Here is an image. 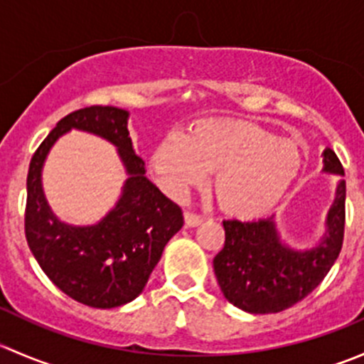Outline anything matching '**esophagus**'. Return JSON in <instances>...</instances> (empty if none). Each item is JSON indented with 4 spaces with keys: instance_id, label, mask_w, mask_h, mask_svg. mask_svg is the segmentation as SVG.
<instances>
[{
    "instance_id": "34e87169",
    "label": "esophagus",
    "mask_w": 364,
    "mask_h": 364,
    "mask_svg": "<svg viewBox=\"0 0 364 364\" xmlns=\"http://www.w3.org/2000/svg\"><path fill=\"white\" fill-rule=\"evenodd\" d=\"M203 222H204L203 216L193 215V213H185V225L190 227V229H192V227H199Z\"/></svg>"
}]
</instances>
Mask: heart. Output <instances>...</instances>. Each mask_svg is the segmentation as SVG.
I'll return each mask as SVG.
<instances>
[{"label": "heart", "instance_id": "b5f03b06", "mask_svg": "<svg viewBox=\"0 0 364 364\" xmlns=\"http://www.w3.org/2000/svg\"><path fill=\"white\" fill-rule=\"evenodd\" d=\"M303 164L297 142L273 137L250 121H205L186 135L168 134L156 146L151 167L176 200L204 186L215 172V196L223 211L255 218L280 203Z\"/></svg>", "mask_w": 364, "mask_h": 364}]
</instances>
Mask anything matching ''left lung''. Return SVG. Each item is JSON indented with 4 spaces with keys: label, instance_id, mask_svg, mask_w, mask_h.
Returning a JSON list of instances; mask_svg holds the SVG:
<instances>
[{
    "label": "left lung",
    "instance_id": "left-lung-1",
    "mask_svg": "<svg viewBox=\"0 0 364 364\" xmlns=\"http://www.w3.org/2000/svg\"><path fill=\"white\" fill-rule=\"evenodd\" d=\"M322 172L343 176L335 151H322ZM345 179L336 183L326 215L324 234L315 245L296 248L282 236L277 215L267 218L223 220L225 245L213 259L220 291L230 304L253 315L278 314L304 299L322 280L343 243Z\"/></svg>",
    "mask_w": 364,
    "mask_h": 364
}]
</instances>
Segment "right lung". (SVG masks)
I'll use <instances>...</instances> for the list:
<instances>
[{"label":"right lung","instance_id":"1","mask_svg":"<svg viewBox=\"0 0 364 364\" xmlns=\"http://www.w3.org/2000/svg\"><path fill=\"white\" fill-rule=\"evenodd\" d=\"M128 117L124 109L100 105L68 114L33 155L26 183L29 250L60 291L93 308L123 306L141 294L165 245L183 227L181 208L146 178ZM72 129L111 141L127 174L117 204L98 223L86 226L61 220L46 203L41 183L50 149Z\"/></svg>","mask_w":364,"mask_h":364}]
</instances>
